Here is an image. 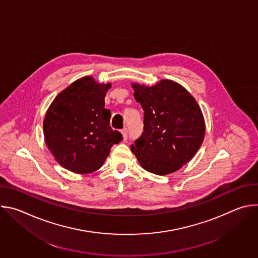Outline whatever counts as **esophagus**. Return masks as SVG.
I'll return each mask as SVG.
<instances>
[{"label": "esophagus", "mask_w": 258, "mask_h": 258, "mask_svg": "<svg viewBox=\"0 0 258 258\" xmlns=\"http://www.w3.org/2000/svg\"><path fill=\"white\" fill-rule=\"evenodd\" d=\"M120 133H121V135H122L123 140L125 141V140L127 139V128H122V130L120 131Z\"/></svg>", "instance_id": "obj_1"}]
</instances>
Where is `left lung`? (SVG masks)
I'll list each match as a JSON object with an SVG mask.
<instances>
[{
  "mask_svg": "<svg viewBox=\"0 0 258 258\" xmlns=\"http://www.w3.org/2000/svg\"><path fill=\"white\" fill-rule=\"evenodd\" d=\"M144 110V132L131 146L147 171L166 175L188 163L205 136V121L195 98L179 84L161 80L148 87L132 83Z\"/></svg>",
  "mask_w": 258,
  "mask_h": 258,
  "instance_id": "1",
  "label": "left lung"
}]
</instances>
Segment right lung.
Returning <instances> with one entry per match:
<instances>
[{
	"mask_svg": "<svg viewBox=\"0 0 258 258\" xmlns=\"http://www.w3.org/2000/svg\"><path fill=\"white\" fill-rule=\"evenodd\" d=\"M111 84L84 77L60 92L44 119V137L55 160L79 174L98 170L114 144L122 140L110 126L105 96Z\"/></svg>",
	"mask_w": 258,
	"mask_h": 258,
	"instance_id": "obj_1",
	"label": "right lung"
}]
</instances>
